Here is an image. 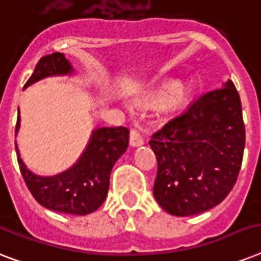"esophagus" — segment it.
<instances>
[{
    "label": "esophagus",
    "mask_w": 261,
    "mask_h": 261,
    "mask_svg": "<svg viewBox=\"0 0 261 261\" xmlns=\"http://www.w3.org/2000/svg\"><path fill=\"white\" fill-rule=\"evenodd\" d=\"M130 145L133 147H137V146H141V145H143L142 135L139 134L137 130H131V133H130Z\"/></svg>",
    "instance_id": "esophagus-1"
}]
</instances>
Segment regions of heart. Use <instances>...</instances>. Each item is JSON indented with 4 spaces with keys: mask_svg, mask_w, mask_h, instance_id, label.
I'll return each instance as SVG.
<instances>
[{
    "mask_svg": "<svg viewBox=\"0 0 261 261\" xmlns=\"http://www.w3.org/2000/svg\"><path fill=\"white\" fill-rule=\"evenodd\" d=\"M188 88L181 84L169 83L165 84L161 89L143 94L137 98L139 104H155L164 101V108L167 110H176L182 106L188 98Z\"/></svg>",
    "mask_w": 261,
    "mask_h": 261,
    "instance_id": "b5f03b06",
    "label": "heart"
}]
</instances>
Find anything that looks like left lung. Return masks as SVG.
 I'll return each instance as SVG.
<instances>
[{"instance_id":"left-lung-1","label":"left lung","mask_w":261,"mask_h":261,"mask_svg":"<svg viewBox=\"0 0 261 261\" xmlns=\"http://www.w3.org/2000/svg\"><path fill=\"white\" fill-rule=\"evenodd\" d=\"M149 143L157 159L153 195L164 210L190 217L219 204L237 181L245 146L243 108L233 81L191 102Z\"/></svg>"}]
</instances>
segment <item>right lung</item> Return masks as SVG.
<instances>
[{
  "instance_id": "1",
  "label": "right lung",
  "mask_w": 261,
  "mask_h": 261,
  "mask_svg": "<svg viewBox=\"0 0 261 261\" xmlns=\"http://www.w3.org/2000/svg\"><path fill=\"white\" fill-rule=\"evenodd\" d=\"M70 62L62 53L42 57L24 89L40 80L53 75L73 73ZM20 128V115L16 134ZM126 127H100L92 131L89 143L71 168L55 176H38L22 163L17 145V163L28 190L36 202L48 210L65 214L87 215L101 206L110 188L111 171L115 163L128 147Z\"/></svg>"
}]
</instances>
